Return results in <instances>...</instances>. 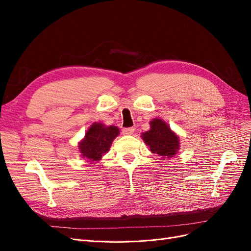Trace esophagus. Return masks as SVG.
<instances>
[{
	"instance_id": "esophagus-1",
	"label": "esophagus",
	"mask_w": 251,
	"mask_h": 251,
	"mask_svg": "<svg viewBox=\"0 0 251 251\" xmlns=\"http://www.w3.org/2000/svg\"><path fill=\"white\" fill-rule=\"evenodd\" d=\"M134 133V127H125L123 128L124 135H132Z\"/></svg>"
}]
</instances>
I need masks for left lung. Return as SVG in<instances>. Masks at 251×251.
Wrapping results in <instances>:
<instances>
[{"label":"left lung","mask_w":251,"mask_h":251,"mask_svg":"<svg viewBox=\"0 0 251 251\" xmlns=\"http://www.w3.org/2000/svg\"><path fill=\"white\" fill-rule=\"evenodd\" d=\"M142 139L151 153L162 157H172L179 150V138L161 119L151 121V130L142 134Z\"/></svg>","instance_id":"left-lung-1"}]
</instances>
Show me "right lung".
<instances>
[{
    "instance_id": "obj_1",
    "label": "right lung",
    "mask_w": 251,
    "mask_h": 251,
    "mask_svg": "<svg viewBox=\"0 0 251 251\" xmlns=\"http://www.w3.org/2000/svg\"><path fill=\"white\" fill-rule=\"evenodd\" d=\"M119 130L114 126H104L102 124H93L85 135V139L79 143L80 153L89 160H100L102 155L109 151L114 138Z\"/></svg>"
}]
</instances>
